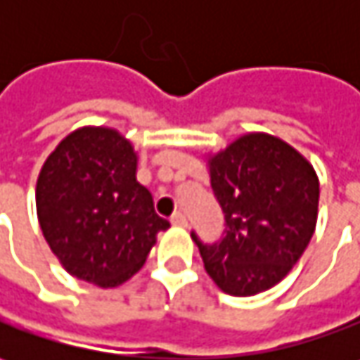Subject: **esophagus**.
<instances>
[{
	"mask_svg": "<svg viewBox=\"0 0 360 360\" xmlns=\"http://www.w3.org/2000/svg\"><path fill=\"white\" fill-rule=\"evenodd\" d=\"M170 222H172L174 226H186L188 218L184 212H174V214L170 216Z\"/></svg>",
	"mask_w": 360,
	"mask_h": 360,
	"instance_id": "34e87169",
	"label": "esophagus"
}]
</instances>
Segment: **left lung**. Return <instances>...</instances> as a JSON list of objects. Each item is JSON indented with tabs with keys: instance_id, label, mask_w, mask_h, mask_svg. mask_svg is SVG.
<instances>
[{
	"instance_id": "left-lung-1",
	"label": "left lung",
	"mask_w": 360,
	"mask_h": 360,
	"mask_svg": "<svg viewBox=\"0 0 360 360\" xmlns=\"http://www.w3.org/2000/svg\"><path fill=\"white\" fill-rule=\"evenodd\" d=\"M208 164L226 229L212 244L192 230L204 269L232 297L269 290L290 272L312 238L319 212L314 168L269 134H246Z\"/></svg>"
}]
</instances>
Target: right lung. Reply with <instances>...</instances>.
<instances>
[{"label":"right lung","mask_w":360,"mask_h":360,"mask_svg":"<svg viewBox=\"0 0 360 360\" xmlns=\"http://www.w3.org/2000/svg\"><path fill=\"white\" fill-rule=\"evenodd\" d=\"M136 152L110 128L63 138L39 172L35 206L41 232L63 269L102 288L142 269L156 234L170 222L136 180Z\"/></svg>","instance_id":"right-lung-1"}]
</instances>
